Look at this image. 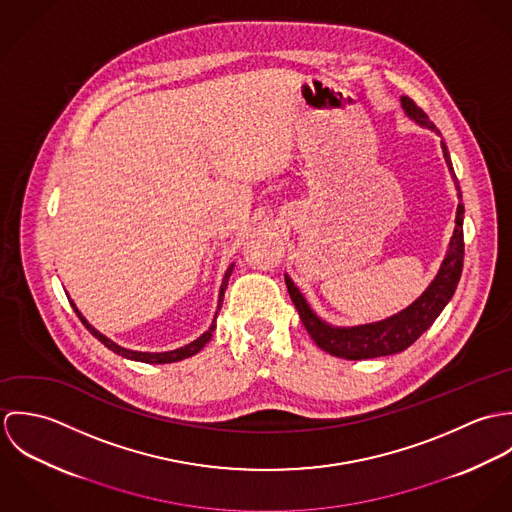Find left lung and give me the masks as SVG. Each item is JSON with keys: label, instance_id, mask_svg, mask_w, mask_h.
Wrapping results in <instances>:
<instances>
[{"label": "left lung", "instance_id": "8db88e82", "mask_svg": "<svg viewBox=\"0 0 512 512\" xmlns=\"http://www.w3.org/2000/svg\"><path fill=\"white\" fill-rule=\"evenodd\" d=\"M404 114L414 120L418 126L428 128L432 132L439 134L438 128L434 122H430L428 114L416 106V102L408 96L400 98ZM441 151L447 163V169L451 173V179L457 189L459 205H457V215H455V228L449 238L447 252L443 256V262L439 266L436 278L432 284L426 288L416 301H412L406 309L374 323H365V325H355V327H335L323 321L307 303L303 293L293 284L292 278L286 274V286L292 297L293 305L301 317V323L305 325L307 333L315 341L319 349L325 353L347 359V361H363V359H376V357H386L400 353L408 349L422 333L430 329V325L438 319L439 313L443 307L449 303L453 297L457 282L461 278L463 270V203H461V189L459 181L453 173V165L449 159L447 146L441 140Z\"/></svg>", "mask_w": 512, "mask_h": 512}]
</instances>
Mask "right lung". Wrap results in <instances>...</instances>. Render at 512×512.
<instances>
[{
    "label": "right lung",
    "mask_w": 512,
    "mask_h": 512,
    "mask_svg": "<svg viewBox=\"0 0 512 512\" xmlns=\"http://www.w3.org/2000/svg\"><path fill=\"white\" fill-rule=\"evenodd\" d=\"M232 268H234V264H230L228 266V270L224 272V278H222V284H220V292H219V305H217V311H215V317H213V323H211V327L201 335V337H197L195 341H191L189 345H185V347H179V349H175V351H165V353H142V351H132V349H126V347H122V345H118V343H114L112 339H108L106 335H102L98 329H94L88 321H86V317L78 311V307L74 305L73 299H71V305H73L74 313L78 315V319L82 321V325L104 345V347H108L110 351H114L116 355H120V357H124V359H130V361H138V363H147V365H167V363H177V361H183V359H189V357H193V355H197L209 341H211V337H213V331L217 329V317H219L220 305H222V299H224V292H226V286H228V280H230V274H232Z\"/></svg>",
    "instance_id": "1"
}]
</instances>
